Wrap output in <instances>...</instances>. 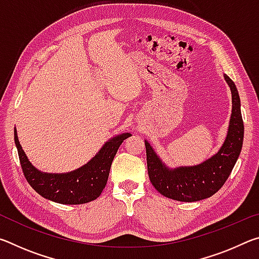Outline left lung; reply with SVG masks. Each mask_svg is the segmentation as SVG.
I'll use <instances>...</instances> for the list:
<instances>
[{
  "label": "left lung",
  "mask_w": 259,
  "mask_h": 259,
  "mask_svg": "<svg viewBox=\"0 0 259 259\" xmlns=\"http://www.w3.org/2000/svg\"><path fill=\"white\" fill-rule=\"evenodd\" d=\"M232 93V115L225 143L216 155L194 166L169 170L145 142L147 171L152 185L165 198L194 202L210 198L221 190L240 155L243 143V121L240 97L234 82L225 75Z\"/></svg>",
  "instance_id": "1"
}]
</instances>
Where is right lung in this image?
<instances>
[{
  "label": "right lung",
  "instance_id": "add662e5",
  "mask_svg": "<svg viewBox=\"0 0 259 259\" xmlns=\"http://www.w3.org/2000/svg\"><path fill=\"white\" fill-rule=\"evenodd\" d=\"M123 134L104 145L93 160L82 168L68 174H43L30 164L21 148L15 129V143L24 176L38 194L63 204H82L96 200L106 186L109 169L123 140L130 137Z\"/></svg>",
  "mask_w": 259,
  "mask_h": 259
}]
</instances>
